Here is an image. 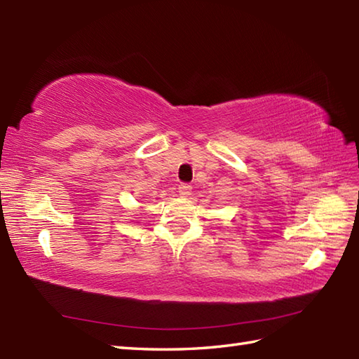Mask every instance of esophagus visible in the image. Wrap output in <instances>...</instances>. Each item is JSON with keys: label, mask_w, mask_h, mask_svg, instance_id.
Returning <instances> with one entry per match:
<instances>
[{"label": "esophagus", "mask_w": 359, "mask_h": 359, "mask_svg": "<svg viewBox=\"0 0 359 359\" xmlns=\"http://www.w3.org/2000/svg\"><path fill=\"white\" fill-rule=\"evenodd\" d=\"M191 189H193L191 185L180 184V185H179V196H180V197H188L189 194H191Z\"/></svg>", "instance_id": "obj_1"}]
</instances>
